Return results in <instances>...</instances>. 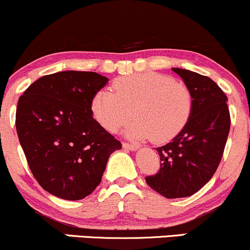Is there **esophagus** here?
<instances>
[{
    "mask_svg": "<svg viewBox=\"0 0 250 250\" xmlns=\"http://www.w3.org/2000/svg\"><path fill=\"white\" fill-rule=\"evenodd\" d=\"M122 147L127 150H136L139 149V146L133 145V143H128V142H122Z\"/></svg>",
    "mask_w": 250,
    "mask_h": 250,
    "instance_id": "34e87169",
    "label": "esophagus"
}]
</instances>
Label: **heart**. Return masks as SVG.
I'll list each match as a JSON object with an SVG mask.
<instances>
[{"mask_svg":"<svg viewBox=\"0 0 250 250\" xmlns=\"http://www.w3.org/2000/svg\"><path fill=\"white\" fill-rule=\"evenodd\" d=\"M114 93L100 90L91 101L94 119L105 130L116 133L129 121L127 128L134 139H150L154 142L170 141L186 127L194 97L183 82L159 73H140L117 79Z\"/></svg>","mask_w":250,"mask_h":250,"instance_id":"obj_1","label":"heart"}]
</instances>
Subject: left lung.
Segmentation results:
<instances>
[{
  "label": "left lung",
  "instance_id": "1",
  "mask_svg": "<svg viewBox=\"0 0 250 250\" xmlns=\"http://www.w3.org/2000/svg\"><path fill=\"white\" fill-rule=\"evenodd\" d=\"M194 97L190 119L173 141L156 148L160 170L146 177L155 191L167 199L187 197L199 191L219 167L225 150L230 114L227 96L208 76L173 68Z\"/></svg>",
  "mask_w": 250,
  "mask_h": 250
}]
</instances>
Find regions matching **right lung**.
Instances as JSON below:
<instances>
[{
  "mask_svg": "<svg viewBox=\"0 0 250 250\" xmlns=\"http://www.w3.org/2000/svg\"><path fill=\"white\" fill-rule=\"evenodd\" d=\"M94 71L40 77L19 99L16 130L31 173L48 193L76 201L93 193L121 142L93 119L91 101L107 84Z\"/></svg>",
  "mask_w": 250,
  "mask_h": 250,
  "instance_id": "right-lung-1",
  "label": "right lung"
}]
</instances>
